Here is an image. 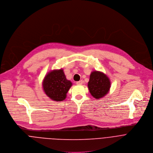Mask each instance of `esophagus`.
<instances>
[{
    "label": "esophagus",
    "mask_w": 153,
    "mask_h": 153,
    "mask_svg": "<svg viewBox=\"0 0 153 153\" xmlns=\"http://www.w3.org/2000/svg\"><path fill=\"white\" fill-rule=\"evenodd\" d=\"M82 83H83V81L82 80H80V81L76 82L77 85H81V84H82Z\"/></svg>",
    "instance_id": "34e87169"
}]
</instances>
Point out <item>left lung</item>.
Masks as SVG:
<instances>
[{"label": "left lung", "instance_id": "8db88e82", "mask_svg": "<svg viewBox=\"0 0 153 153\" xmlns=\"http://www.w3.org/2000/svg\"><path fill=\"white\" fill-rule=\"evenodd\" d=\"M110 85V79L105 74L97 71L91 72L88 88L93 97L99 100L105 97L108 93Z\"/></svg>", "mask_w": 153, "mask_h": 153}]
</instances>
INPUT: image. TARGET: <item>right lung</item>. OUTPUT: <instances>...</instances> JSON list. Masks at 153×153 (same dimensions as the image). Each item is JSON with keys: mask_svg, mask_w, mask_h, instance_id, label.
<instances>
[{"mask_svg": "<svg viewBox=\"0 0 153 153\" xmlns=\"http://www.w3.org/2000/svg\"><path fill=\"white\" fill-rule=\"evenodd\" d=\"M42 85L45 94L51 100L62 101L66 99L72 83L66 79L63 69H60L48 72L43 79Z\"/></svg>", "mask_w": 153, "mask_h": 153, "instance_id": "1", "label": "right lung"}]
</instances>
